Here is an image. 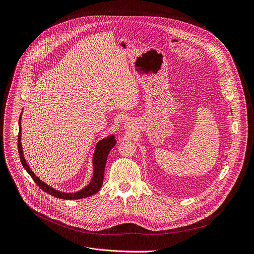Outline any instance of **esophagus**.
<instances>
[{
  "mask_svg": "<svg viewBox=\"0 0 254 254\" xmlns=\"http://www.w3.org/2000/svg\"><path fill=\"white\" fill-rule=\"evenodd\" d=\"M132 127H133V124H132V122H130V121H128V122H127L126 124H125V128H127V129H132Z\"/></svg>",
  "mask_w": 254,
  "mask_h": 254,
  "instance_id": "1",
  "label": "esophagus"
}]
</instances>
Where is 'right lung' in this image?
Here are the masks:
<instances>
[{"label": "right lung", "instance_id": "obj_1", "mask_svg": "<svg viewBox=\"0 0 254 254\" xmlns=\"http://www.w3.org/2000/svg\"><path fill=\"white\" fill-rule=\"evenodd\" d=\"M23 112V110H22ZM22 112L20 114V119H19V133H18V151H19V156L21 163L24 167V169L28 172V174L32 177V179L35 181L37 186L44 190L45 192H48L49 194L63 198V199H80L84 197H88L95 194L98 192V190L101 189L102 183H103V177H104V170H105V165H106V160L107 156L110 152V150L117 144V140H115V135L109 134L105 137H103L102 140H100L95 147L93 157H92V164H93V176L91 178V181L88 183V186L83 188L82 190L76 191V192H64L60 191L52 187H50L49 184L44 183L42 180H40L34 172L30 169L28 166L26 160L24 158V155H23V149H22V144H21V118H22Z\"/></svg>", "mask_w": 254, "mask_h": 254}]
</instances>
